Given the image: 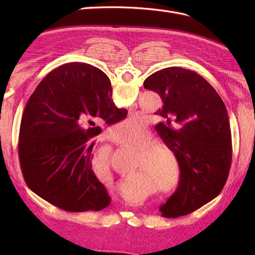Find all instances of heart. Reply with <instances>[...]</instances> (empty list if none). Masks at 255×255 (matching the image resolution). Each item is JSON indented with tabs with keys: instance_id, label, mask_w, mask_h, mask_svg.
<instances>
[{
	"instance_id": "1",
	"label": "heart",
	"mask_w": 255,
	"mask_h": 255,
	"mask_svg": "<svg viewBox=\"0 0 255 255\" xmlns=\"http://www.w3.org/2000/svg\"><path fill=\"white\" fill-rule=\"evenodd\" d=\"M126 125L127 128L121 127L122 131L116 141L126 147L140 150L136 171L142 170L153 182L162 184V192L165 196L175 194L180 187V165L174 151L163 141H152V134L140 122H127ZM94 169H96L97 176L106 177L111 174L110 150L103 148L97 151L94 155ZM172 169L175 170V177L171 181Z\"/></svg>"
}]
</instances>
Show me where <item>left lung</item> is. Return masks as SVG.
<instances>
[{
	"label": "left lung",
	"mask_w": 255,
	"mask_h": 255,
	"mask_svg": "<svg viewBox=\"0 0 255 255\" xmlns=\"http://www.w3.org/2000/svg\"><path fill=\"white\" fill-rule=\"evenodd\" d=\"M163 105L154 114L155 129L174 151L181 169L180 187L162 205L166 218L187 215L220 194L229 175L232 145L228 112L219 94L191 70L171 67L144 80Z\"/></svg>",
	"instance_id": "left-lung-1"
}]
</instances>
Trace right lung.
Wrapping results in <instances>:
<instances>
[{
    "instance_id": "right-lung-1",
    "label": "right lung",
    "mask_w": 255,
    "mask_h": 255,
    "mask_svg": "<svg viewBox=\"0 0 255 255\" xmlns=\"http://www.w3.org/2000/svg\"><path fill=\"white\" fill-rule=\"evenodd\" d=\"M127 116L112 100L111 81L86 63H66L48 73L21 117L18 156L32 192L56 207L80 213L111 204L92 170L95 137L103 124Z\"/></svg>"
}]
</instances>
